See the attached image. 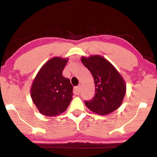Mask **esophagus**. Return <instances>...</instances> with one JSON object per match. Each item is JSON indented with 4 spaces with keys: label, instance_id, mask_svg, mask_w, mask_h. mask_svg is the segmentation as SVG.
<instances>
[{
    "label": "esophagus",
    "instance_id": "1",
    "mask_svg": "<svg viewBox=\"0 0 157 157\" xmlns=\"http://www.w3.org/2000/svg\"><path fill=\"white\" fill-rule=\"evenodd\" d=\"M74 91H75V94L78 95V94H79V93H80V91H81V86H76Z\"/></svg>",
    "mask_w": 157,
    "mask_h": 157
}]
</instances>
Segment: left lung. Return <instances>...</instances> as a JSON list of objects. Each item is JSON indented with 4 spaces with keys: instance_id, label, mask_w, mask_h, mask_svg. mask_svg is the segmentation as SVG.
Masks as SVG:
<instances>
[{
    "instance_id": "8db88e82",
    "label": "left lung",
    "mask_w": 157,
    "mask_h": 157,
    "mask_svg": "<svg viewBox=\"0 0 157 157\" xmlns=\"http://www.w3.org/2000/svg\"><path fill=\"white\" fill-rule=\"evenodd\" d=\"M81 61L94 79L95 96L85 101L87 108L101 116L112 113L121 107L126 93L123 76L110 62L99 55L82 56Z\"/></svg>"
}]
</instances>
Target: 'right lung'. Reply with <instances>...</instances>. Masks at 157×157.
<instances>
[{
  "label": "right lung",
  "mask_w": 157,
  "mask_h": 157,
  "mask_svg": "<svg viewBox=\"0 0 157 157\" xmlns=\"http://www.w3.org/2000/svg\"><path fill=\"white\" fill-rule=\"evenodd\" d=\"M68 58L55 57L44 63L33 79L30 96L37 109L46 116H56L67 109L73 98L70 79L62 75Z\"/></svg>",
  "instance_id": "right-lung-1"
}]
</instances>
